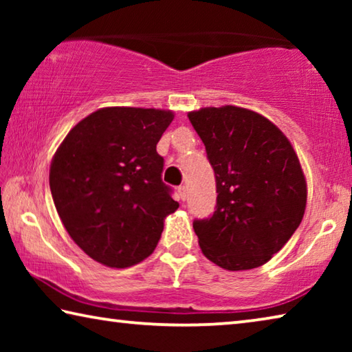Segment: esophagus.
Here are the masks:
<instances>
[{
  "mask_svg": "<svg viewBox=\"0 0 352 352\" xmlns=\"http://www.w3.org/2000/svg\"><path fill=\"white\" fill-rule=\"evenodd\" d=\"M178 195H180L182 200L188 199V188L186 186H178Z\"/></svg>",
  "mask_w": 352,
  "mask_h": 352,
  "instance_id": "34e87169",
  "label": "esophagus"
}]
</instances>
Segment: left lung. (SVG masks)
Masks as SVG:
<instances>
[{"instance_id": "1", "label": "left lung", "mask_w": 352, "mask_h": 352, "mask_svg": "<svg viewBox=\"0 0 352 352\" xmlns=\"http://www.w3.org/2000/svg\"><path fill=\"white\" fill-rule=\"evenodd\" d=\"M188 118L217 188L216 211L192 223L201 253L231 272L264 265L305 216L307 186L296 152L275 124L252 110L206 107Z\"/></svg>"}]
</instances>
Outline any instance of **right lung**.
<instances>
[{
  "instance_id": "right-lung-1",
  "label": "right lung",
  "mask_w": 352,
  "mask_h": 352,
  "mask_svg": "<svg viewBox=\"0 0 352 352\" xmlns=\"http://www.w3.org/2000/svg\"><path fill=\"white\" fill-rule=\"evenodd\" d=\"M170 110L105 107L69 130L52 158L50 188L68 234L113 269L153 253L178 201L162 180L157 144Z\"/></svg>"
}]
</instances>
